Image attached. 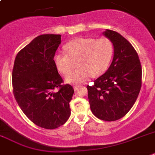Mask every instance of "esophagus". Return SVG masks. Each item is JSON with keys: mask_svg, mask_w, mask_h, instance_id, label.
<instances>
[{"mask_svg": "<svg viewBox=\"0 0 155 155\" xmlns=\"http://www.w3.org/2000/svg\"><path fill=\"white\" fill-rule=\"evenodd\" d=\"M79 85H74V90L75 91H76V90H78V89H79Z\"/></svg>", "mask_w": 155, "mask_h": 155, "instance_id": "1", "label": "esophagus"}]
</instances>
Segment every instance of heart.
Listing matches in <instances>:
<instances>
[{
    "label": "heart",
    "instance_id": "1",
    "mask_svg": "<svg viewBox=\"0 0 155 155\" xmlns=\"http://www.w3.org/2000/svg\"><path fill=\"white\" fill-rule=\"evenodd\" d=\"M66 53H57L54 62L62 74L67 75L78 62L79 69L66 78L67 83L81 84L92 76L102 75L108 68L113 56V44L108 38H78L66 43Z\"/></svg>",
    "mask_w": 155,
    "mask_h": 155
}]
</instances>
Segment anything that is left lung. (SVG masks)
Segmentation results:
<instances>
[{"label": "left lung", "mask_w": 155, "mask_h": 155, "mask_svg": "<svg viewBox=\"0 0 155 155\" xmlns=\"http://www.w3.org/2000/svg\"><path fill=\"white\" fill-rule=\"evenodd\" d=\"M103 34L113 44V59L93 86L87 85L88 98L94 116L102 120L115 121L124 117L137 99L142 67L137 52L124 37L108 29Z\"/></svg>", "instance_id": "8db88e82"}]
</instances>
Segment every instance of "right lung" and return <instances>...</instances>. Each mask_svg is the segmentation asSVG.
Instances as JSON below:
<instances>
[{
  "label": "right lung",
  "instance_id": "1",
  "mask_svg": "<svg viewBox=\"0 0 155 155\" xmlns=\"http://www.w3.org/2000/svg\"><path fill=\"white\" fill-rule=\"evenodd\" d=\"M61 35H41L17 54L12 80L13 94L25 116L37 126L55 129L70 116L74 90L58 73L54 56Z\"/></svg>",
  "mask_w": 155,
  "mask_h": 155
}]
</instances>
